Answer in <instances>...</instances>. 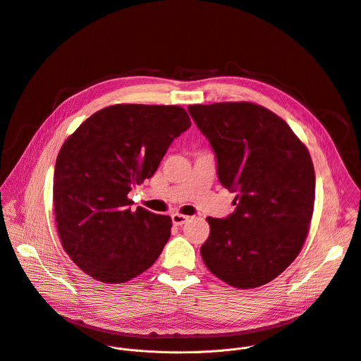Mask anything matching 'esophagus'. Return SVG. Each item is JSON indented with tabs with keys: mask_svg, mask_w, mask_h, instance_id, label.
Wrapping results in <instances>:
<instances>
[{
	"mask_svg": "<svg viewBox=\"0 0 361 361\" xmlns=\"http://www.w3.org/2000/svg\"><path fill=\"white\" fill-rule=\"evenodd\" d=\"M171 220H173V224H174V226H183V224H185V223L190 220V217L176 213V214L171 216Z\"/></svg>",
	"mask_w": 361,
	"mask_h": 361,
	"instance_id": "obj_1",
	"label": "esophagus"
}]
</instances>
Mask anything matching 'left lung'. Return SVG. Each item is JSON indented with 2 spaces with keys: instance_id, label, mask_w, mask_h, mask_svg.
Returning <instances> with one entry per match:
<instances>
[{
  "instance_id": "1",
  "label": "left lung",
  "mask_w": 361,
  "mask_h": 361,
  "mask_svg": "<svg viewBox=\"0 0 361 361\" xmlns=\"http://www.w3.org/2000/svg\"><path fill=\"white\" fill-rule=\"evenodd\" d=\"M188 113L210 141L221 185L235 192L228 217H207L204 264L235 288L267 284L294 262L308 233L316 194L310 152L284 120L252 102L195 104Z\"/></svg>"
}]
</instances>
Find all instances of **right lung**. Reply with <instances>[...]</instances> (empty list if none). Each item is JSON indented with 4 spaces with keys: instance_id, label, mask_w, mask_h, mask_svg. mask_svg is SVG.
I'll return each mask as SVG.
<instances>
[{
    "instance_id": "1",
    "label": "right lung",
    "mask_w": 361,
    "mask_h": 361,
    "mask_svg": "<svg viewBox=\"0 0 361 361\" xmlns=\"http://www.w3.org/2000/svg\"><path fill=\"white\" fill-rule=\"evenodd\" d=\"M191 126L178 106L117 104L87 118L63 144L54 171L61 244L92 279L118 284L149 269L171 235V219L128 192L157 171L169 147Z\"/></svg>"
}]
</instances>
